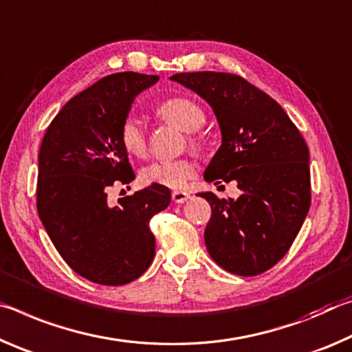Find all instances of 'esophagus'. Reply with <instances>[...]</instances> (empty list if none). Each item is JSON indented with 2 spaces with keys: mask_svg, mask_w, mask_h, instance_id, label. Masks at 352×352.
Segmentation results:
<instances>
[{
  "mask_svg": "<svg viewBox=\"0 0 352 352\" xmlns=\"http://www.w3.org/2000/svg\"><path fill=\"white\" fill-rule=\"evenodd\" d=\"M188 198H190V193H187V192H173L171 193V199L175 201L176 204H184Z\"/></svg>",
  "mask_w": 352,
  "mask_h": 352,
  "instance_id": "34e87169",
  "label": "esophagus"
}]
</instances>
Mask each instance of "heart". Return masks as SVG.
I'll use <instances>...</instances> for the list:
<instances>
[{"label":"heart","instance_id":"obj_1","mask_svg":"<svg viewBox=\"0 0 352 352\" xmlns=\"http://www.w3.org/2000/svg\"><path fill=\"white\" fill-rule=\"evenodd\" d=\"M155 113L175 128L188 132L187 140L192 148H199L201 142L195 132L203 128L206 123V113L197 102L188 98L177 96L170 98L155 107ZM120 140L123 148L132 155H145L148 151V138L143 131L140 122L134 117H128L120 129ZM197 173V165L190 159L175 160H155V162L143 166L140 171V179L148 186H162L168 188H181L192 179Z\"/></svg>","mask_w":352,"mask_h":352}]
</instances>
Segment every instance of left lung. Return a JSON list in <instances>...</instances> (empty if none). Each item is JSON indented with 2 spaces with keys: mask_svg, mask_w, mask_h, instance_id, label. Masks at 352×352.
I'll use <instances>...</instances> for the list:
<instances>
[{
  "mask_svg": "<svg viewBox=\"0 0 352 352\" xmlns=\"http://www.w3.org/2000/svg\"><path fill=\"white\" fill-rule=\"evenodd\" d=\"M209 102L221 146L204 173L207 182L234 181L237 199L199 193L212 207L204 230L210 257L226 272L257 276L290 250L310 207L309 148L272 96L239 74H173Z\"/></svg>",
  "mask_w": 352,
  "mask_h": 352,
  "instance_id": "obj_1",
  "label": "left lung"
}]
</instances>
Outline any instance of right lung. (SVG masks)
Segmentation results:
<instances>
[{"label": "right lung", "instance_id": "right-lung-1", "mask_svg": "<svg viewBox=\"0 0 352 352\" xmlns=\"http://www.w3.org/2000/svg\"><path fill=\"white\" fill-rule=\"evenodd\" d=\"M154 74L115 73L73 96L45 132L38 153L37 212L73 272L101 285H124L155 252L149 220L168 207L170 190L151 186L112 206L109 188L134 181L120 129Z\"/></svg>", "mask_w": 352, "mask_h": 352}]
</instances>
